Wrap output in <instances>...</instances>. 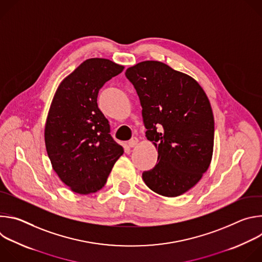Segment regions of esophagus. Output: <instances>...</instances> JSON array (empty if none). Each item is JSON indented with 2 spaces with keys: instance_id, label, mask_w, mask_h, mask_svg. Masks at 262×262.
Listing matches in <instances>:
<instances>
[{
  "instance_id": "esophagus-1",
  "label": "esophagus",
  "mask_w": 262,
  "mask_h": 262,
  "mask_svg": "<svg viewBox=\"0 0 262 262\" xmlns=\"http://www.w3.org/2000/svg\"><path fill=\"white\" fill-rule=\"evenodd\" d=\"M138 142H139V140H138L136 137H134V138H132V139L128 141V146H129V147H135V146L138 144Z\"/></svg>"
}]
</instances>
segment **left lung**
Masks as SVG:
<instances>
[{
  "label": "left lung",
  "instance_id": "obj_1",
  "mask_svg": "<svg viewBox=\"0 0 262 262\" xmlns=\"http://www.w3.org/2000/svg\"><path fill=\"white\" fill-rule=\"evenodd\" d=\"M142 105L146 138L158 148L154 169L142 178L149 189L177 197L192 189L210 165L214 120L202 87L190 76L159 61L126 69Z\"/></svg>",
  "mask_w": 262,
  "mask_h": 262
}]
</instances>
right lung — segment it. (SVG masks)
<instances>
[{"instance_id":"1","label":"right lung","mask_w":262,"mask_h":262,"mask_svg":"<svg viewBox=\"0 0 262 262\" xmlns=\"http://www.w3.org/2000/svg\"><path fill=\"white\" fill-rule=\"evenodd\" d=\"M123 68L107 59H88L61 82L53 98L45 128L47 152L59 178L74 193L100 190L123 155L97 105L99 89Z\"/></svg>"}]
</instances>
